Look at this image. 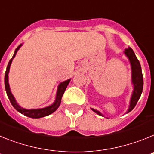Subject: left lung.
Instances as JSON below:
<instances>
[{
	"label": "left lung",
	"instance_id": "1",
	"mask_svg": "<svg viewBox=\"0 0 154 154\" xmlns=\"http://www.w3.org/2000/svg\"><path fill=\"white\" fill-rule=\"evenodd\" d=\"M124 54L129 59L130 66H131V82L133 86V92H132L131 98H130L129 109H128L127 112H126V113H128L130 111H132L133 109L135 107L140 97L141 94H142L143 88V77L140 63L137 59L135 53H134V51H133L131 48L129 47L128 48H126L124 51ZM91 109L96 113H97L98 115L104 116V115L101 113L99 111H98V110L92 108H91Z\"/></svg>",
	"mask_w": 154,
	"mask_h": 154
}]
</instances>
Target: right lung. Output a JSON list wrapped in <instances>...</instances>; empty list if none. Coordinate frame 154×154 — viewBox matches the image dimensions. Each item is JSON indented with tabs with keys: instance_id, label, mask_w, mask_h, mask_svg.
<instances>
[{
	"instance_id": "1",
	"label": "right lung",
	"mask_w": 154,
	"mask_h": 154,
	"mask_svg": "<svg viewBox=\"0 0 154 154\" xmlns=\"http://www.w3.org/2000/svg\"><path fill=\"white\" fill-rule=\"evenodd\" d=\"M21 46H22V44L20 45L16 48L15 51H14V53L13 57H12L11 59V60L9 61V62H8V67H7L6 72H5V90H6L8 99H10L11 103V105L14 106V108L15 109L17 112L23 114V115L26 116L28 117L33 118V119H38V118L45 117V116H47L50 115V114L53 113L55 111H56V109L58 108V106H60L61 99H62V96H63L64 92H65V89H66L68 85H69L71 79L65 80V81L64 82H62L58 85V89H57L56 96H55V100L54 101V103H53L52 104L48 106H46L44 107V108L41 109H24L23 108V107L20 106L18 103H17V101H16L15 98L14 97L13 94L11 93V91L10 85H9V82H8V74H9V71H10V67L11 65L12 61H13L14 58L15 57L17 51H18L19 48H20Z\"/></svg>"
}]
</instances>
